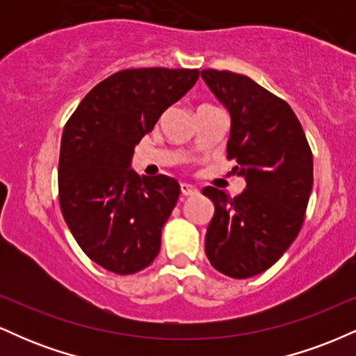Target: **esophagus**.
<instances>
[{
	"label": "esophagus",
	"mask_w": 356,
	"mask_h": 356,
	"mask_svg": "<svg viewBox=\"0 0 356 356\" xmlns=\"http://www.w3.org/2000/svg\"><path fill=\"white\" fill-rule=\"evenodd\" d=\"M181 192H182V195H186V197H189V195L199 194V189H197V187L191 186V184L182 182V184H181Z\"/></svg>",
	"instance_id": "34e87169"
}]
</instances>
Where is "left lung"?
Segmentation results:
<instances>
[{
    "mask_svg": "<svg viewBox=\"0 0 356 356\" xmlns=\"http://www.w3.org/2000/svg\"><path fill=\"white\" fill-rule=\"evenodd\" d=\"M201 76L227 108V159L246 189L236 197L216 187L206 254L222 275L244 280L266 271L296 239L313 187V154L291 107L246 75L202 70Z\"/></svg>",
    "mask_w": 356,
    "mask_h": 356,
    "instance_id": "8db88e82",
    "label": "left lung"
}]
</instances>
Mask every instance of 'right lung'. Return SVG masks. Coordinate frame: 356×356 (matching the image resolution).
I'll use <instances>...</instances> for the list:
<instances>
[{"label":"right lung","mask_w":356,"mask_h":356,"mask_svg":"<svg viewBox=\"0 0 356 356\" xmlns=\"http://www.w3.org/2000/svg\"><path fill=\"white\" fill-rule=\"evenodd\" d=\"M199 79L189 68H132L87 93L63 129L60 207L90 259L115 275H134L161 251V232L181 186L172 177H138L136 145Z\"/></svg>","instance_id":"1"}]
</instances>
